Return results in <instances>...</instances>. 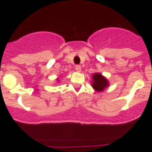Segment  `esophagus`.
Masks as SVG:
<instances>
[{"instance_id":"esophagus-1","label":"esophagus","mask_w":152,"mask_h":152,"mask_svg":"<svg viewBox=\"0 0 152 152\" xmlns=\"http://www.w3.org/2000/svg\"><path fill=\"white\" fill-rule=\"evenodd\" d=\"M75 70L77 72H80L81 71V66L80 65L75 66Z\"/></svg>"}]
</instances>
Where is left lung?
<instances>
[{"label": "left lung", "mask_w": 152, "mask_h": 152, "mask_svg": "<svg viewBox=\"0 0 152 152\" xmlns=\"http://www.w3.org/2000/svg\"><path fill=\"white\" fill-rule=\"evenodd\" d=\"M92 84L91 86L97 91H103L107 86H109V81L101 74L95 73L92 75Z\"/></svg>", "instance_id": "1"}]
</instances>
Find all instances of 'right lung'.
Segmentation results:
<instances>
[{
    "instance_id": "1",
    "label": "right lung",
    "mask_w": 152,
    "mask_h": 152,
    "mask_svg": "<svg viewBox=\"0 0 152 152\" xmlns=\"http://www.w3.org/2000/svg\"><path fill=\"white\" fill-rule=\"evenodd\" d=\"M58 80H59V79H58Z\"/></svg>"
}]
</instances>
